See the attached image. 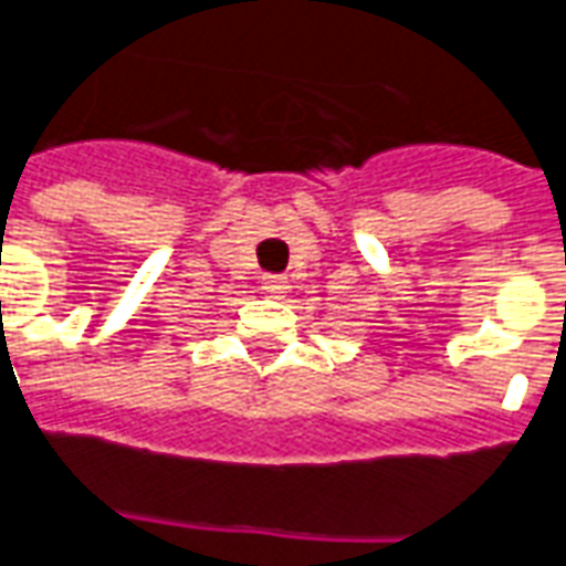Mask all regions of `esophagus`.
<instances>
[{
  "instance_id": "1",
  "label": "esophagus",
  "mask_w": 566,
  "mask_h": 566,
  "mask_svg": "<svg viewBox=\"0 0 566 566\" xmlns=\"http://www.w3.org/2000/svg\"><path fill=\"white\" fill-rule=\"evenodd\" d=\"M261 290L268 292V295H280V292L286 290V276H276V274L261 276Z\"/></svg>"
}]
</instances>
